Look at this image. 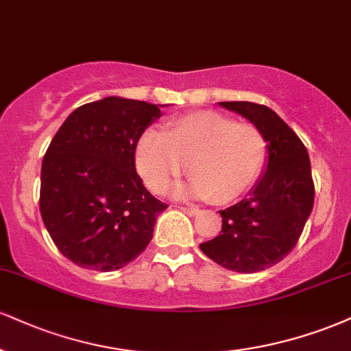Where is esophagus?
Listing matches in <instances>:
<instances>
[{"label":"esophagus","instance_id":"obj_1","mask_svg":"<svg viewBox=\"0 0 351 351\" xmlns=\"http://www.w3.org/2000/svg\"><path fill=\"white\" fill-rule=\"evenodd\" d=\"M180 209L183 210V213H186L188 216H191V217L199 216V213H201V210L197 209V208H194V206H188V208H186V206H184V208H180Z\"/></svg>","mask_w":351,"mask_h":351}]
</instances>
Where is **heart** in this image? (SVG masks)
Instances as JSON below:
<instances>
[{
  "label": "heart",
  "instance_id": "heart-1",
  "mask_svg": "<svg viewBox=\"0 0 351 351\" xmlns=\"http://www.w3.org/2000/svg\"><path fill=\"white\" fill-rule=\"evenodd\" d=\"M267 138L256 125L213 111L175 117L167 132L147 130L135 147V167L152 191L160 193L186 168L189 180L175 184L178 197L226 204L239 199L260 178Z\"/></svg>",
  "mask_w": 351,
  "mask_h": 351
}]
</instances>
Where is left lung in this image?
Wrapping results in <instances>:
<instances>
[{
	"instance_id": "obj_1",
	"label": "left lung",
	"mask_w": 351,
	"mask_h": 351,
	"mask_svg": "<svg viewBox=\"0 0 351 351\" xmlns=\"http://www.w3.org/2000/svg\"><path fill=\"white\" fill-rule=\"evenodd\" d=\"M219 106L256 125L267 138L268 155L248 196L219 210L221 234L199 248L230 271H263L293 250L311 216V160L301 138L273 109L248 101H227Z\"/></svg>"
}]
</instances>
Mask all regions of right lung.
I'll list each match as a JSON object with an SVG mask.
<instances>
[{"mask_svg":"<svg viewBox=\"0 0 351 351\" xmlns=\"http://www.w3.org/2000/svg\"><path fill=\"white\" fill-rule=\"evenodd\" d=\"M108 96L75 109L50 142L40 170V216L63 256L114 271L137 258L168 208L135 171V147L160 108Z\"/></svg>","mask_w":351,"mask_h":351,"instance_id":"add662e5","label":"right lung"}]
</instances>
